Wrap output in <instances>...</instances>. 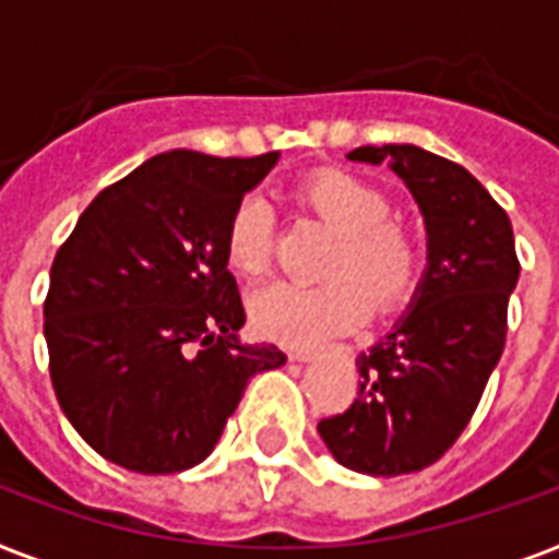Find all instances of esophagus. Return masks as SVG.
Masks as SVG:
<instances>
[{
	"label": "esophagus",
	"instance_id": "1",
	"mask_svg": "<svg viewBox=\"0 0 559 559\" xmlns=\"http://www.w3.org/2000/svg\"><path fill=\"white\" fill-rule=\"evenodd\" d=\"M319 354H322V350H293L289 357L296 359V362H313V359L319 357Z\"/></svg>",
	"mask_w": 559,
	"mask_h": 559
}]
</instances>
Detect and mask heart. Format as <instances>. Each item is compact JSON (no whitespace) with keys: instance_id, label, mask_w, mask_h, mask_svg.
<instances>
[{"instance_id":"heart-1","label":"heart","mask_w":559,"mask_h":559,"mask_svg":"<svg viewBox=\"0 0 559 559\" xmlns=\"http://www.w3.org/2000/svg\"><path fill=\"white\" fill-rule=\"evenodd\" d=\"M296 200L340 231L324 263L322 284H270L249 305L266 340L305 348L362 322L368 307L389 313L412 296L424 270V249L406 223L391 219L380 188L348 170H319L298 182ZM231 270L258 278L272 261V217L261 197H246L226 228Z\"/></svg>"}]
</instances>
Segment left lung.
Returning <instances> with one entry per match:
<instances>
[{"label": "left lung", "instance_id": "8db88e82", "mask_svg": "<svg viewBox=\"0 0 559 559\" xmlns=\"http://www.w3.org/2000/svg\"><path fill=\"white\" fill-rule=\"evenodd\" d=\"M415 197L426 223V270L406 316L357 357L359 394L319 435L342 467L403 476L459 441L502 357L520 261L511 219L469 170L415 144L357 147Z\"/></svg>", "mask_w": 559, "mask_h": 559}]
</instances>
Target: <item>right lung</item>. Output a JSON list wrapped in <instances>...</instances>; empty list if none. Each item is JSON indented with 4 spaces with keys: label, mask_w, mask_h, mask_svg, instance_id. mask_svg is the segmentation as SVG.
Wrapping results in <instances>:
<instances>
[{
    "label": "right lung",
    "mask_w": 559,
    "mask_h": 559,
    "mask_svg": "<svg viewBox=\"0 0 559 559\" xmlns=\"http://www.w3.org/2000/svg\"><path fill=\"white\" fill-rule=\"evenodd\" d=\"M278 162L170 151L118 179L55 254L46 307L51 385L92 450L174 476L214 450L254 373L287 362L246 345L231 211Z\"/></svg>",
    "instance_id": "obj_1"
}]
</instances>
